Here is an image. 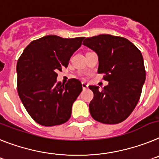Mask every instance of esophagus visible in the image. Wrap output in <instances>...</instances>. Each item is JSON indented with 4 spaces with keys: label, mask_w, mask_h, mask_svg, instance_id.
<instances>
[{
    "label": "esophagus",
    "mask_w": 159,
    "mask_h": 159,
    "mask_svg": "<svg viewBox=\"0 0 159 159\" xmlns=\"http://www.w3.org/2000/svg\"><path fill=\"white\" fill-rule=\"evenodd\" d=\"M81 85H82V89H86L88 88V84L85 83V82H82Z\"/></svg>",
    "instance_id": "1"
}]
</instances>
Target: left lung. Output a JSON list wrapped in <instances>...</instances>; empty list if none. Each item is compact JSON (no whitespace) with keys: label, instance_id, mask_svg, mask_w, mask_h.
<instances>
[{"label":"left lung","instance_id":"8db88e82","mask_svg":"<svg viewBox=\"0 0 159 159\" xmlns=\"http://www.w3.org/2000/svg\"><path fill=\"white\" fill-rule=\"evenodd\" d=\"M83 45L98 57V74H105L108 85L102 89L89 85L93 98L89 105L93 119L105 124H117L128 118L140 98L146 80L140 50L129 40L101 34L85 38Z\"/></svg>","mask_w":159,"mask_h":159}]
</instances>
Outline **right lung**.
<instances>
[{"label":"right lung","mask_w":159,"mask_h":159,"mask_svg":"<svg viewBox=\"0 0 159 159\" xmlns=\"http://www.w3.org/2000/svg\"><path fill=\"white\" fill-rule=\"evenodd\" d=\"M84 38L45 36L32 41L18 59V95L29 114L40 125L53 126L70 119L72 106L82 86L76 78L66 85L57 82V72L68 66Z\"/></svg>","instance_id":"1"}]
</instances>
